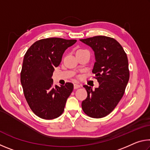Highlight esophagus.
<instances>
[{"mask_svg":"<svg viewBox=\"0 0 150 150\" xmlns=\"http://www.w3.org/2000/svg\"><path fill=\"white\" fill-rule=\"evenodd\" d=\"M81 87V85H79V84H74V88L75 89H76V88H78Z\"/></svg>","mask_w":150,"mask_h":150,"instance_id":"34e87169","label":"esophagus"}]
</instances>
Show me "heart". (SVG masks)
I'll use <instances>...</instances> for the list:
<instances>
[{"mask_svg": "<svg viewBox=\"0 0 150 150\" xmlns=\"http://www.w3.org/2000/svg\"><path fill=\"white\" fill-rule=\"evenodd\" d=\"M81 50H78V51H81Z\"/></svg>", "mask_w": 150, "mask_h": 150, "instance_id": "1", "label": "heart"}]
</instances>
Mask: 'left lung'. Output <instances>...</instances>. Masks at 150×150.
I'll return each instance as SVG.
<instances>
[{
  "instance_id": "left-lung-1",
  "label": "left lung",
  "mask_w": 150,
  "mask_h": 150,
  "mask_svg": "<svg viewBox=\"0 0 150 150\" xmlns=\"http://www.w3.org/2000/svg\"><path fill=\"white\" fill-rule=\"evenodd\" d=\"M80 41L92 48L96 62L93 73L99 83L98 88L84 85L87 97L81 104L87 116L100 118L109 115L120 102L130 77L126 52L112 38L97 35Z\"/></svg>"
}]
</instances>
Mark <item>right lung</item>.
I'll list each match as a JSON object with an SVG mask.
<instances>
[{
	"label": "right lung",
	"mask_w": 150,
	"mask_h": 150,
	"mask_svg": "<svg viewBox=\"0 0 150 150\" xmlns=\"http://www.w3.org/2000/svg\"><path fill=\"white\" fill-rule=\"evenodd\" d=\"M76 42L59 38L42 39L34 43L24 55L20 81L30 109L40 118L52 120L63 112L73 85H54L52 76L65 50Z\"/></svg>",
	"instance_id": "obj_1"
}]
</instances>
